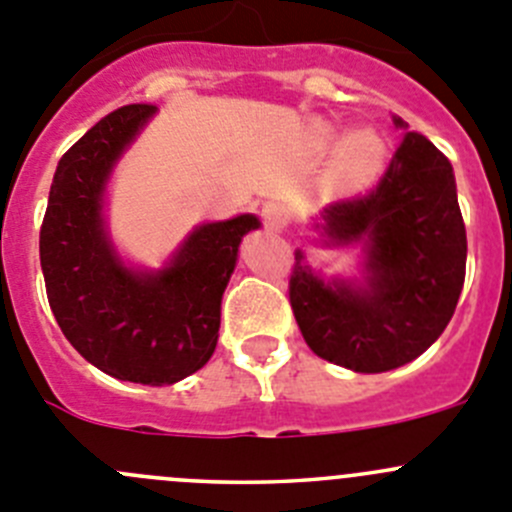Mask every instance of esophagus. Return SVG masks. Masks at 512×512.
<instances>
[{"label": "esophagus", "instance_id": "1", "mask_svg": "<svg viewBox=\"0 0 512 512\" xmlns=\"http://www.w3.org/2000/svg\"><path fill=\"white\" fill-rule=\"evenodd\" d=\"M261 218H264V223L269 228L281 231V228H286V223H289V208L279 201H269L261 208Z\"/></svg>", "mask_w": 512, "mask_h": 512}]
</instances>
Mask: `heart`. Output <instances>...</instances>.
I'll list each match as a JSON object with an SVG mask.
<instances>
[{
    "mask_svg": "<svg viewBox=\"0 0 512 512\" xmlns=\"http://www.w3.org/2000/svg\"><path fill=\"white\" fill-rule=\"evenodd\" d=\"M321 138L332 140V130H321ZM382 143L374 133L369 130H357V133L347 135L342 140L337 150V168L342 180L347 186L359 188L367 186L369 180L379 173V165H382Z\"/></svg>",
    "mask_w": 512,
    "mask_h": 512,
    "instance_id": "b5f03b06",
    "label": "heart"
}]
</instances>
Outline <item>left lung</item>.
Wrapping results in <instances>:
<instances>
[{"label":"left lung","mask_w":512,"mask_h":512,"mask_svg":"<svg viewBox=\"0 0 512 512\" xmlns=\"http://www.w3.org/2000/svg\"><path fill=\"white\" fill-rule=\"evenodd\" d=\"M405 130L377 186L321 211L326 246H364L362 281L319 279L296 253L289 301L316 357L352 372H389L420 357L455 314L467 236L452 165Z\"/></svg>","instance_id":"obj_1"}]
</instances>
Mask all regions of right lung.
I'll return each instance as SVG.
<instances>
[{
	"mask_svg": "<svg viewBox=\"0 0 512 512\" xmlns=\"http://www.w3.org/2000/svg\"><path fill=\"white\" fill-rule=\"evenodd\" d=\"M155 110L118 107L62 155L40 231L47 299L67 342L110 377L150 387L180 382L211 359L238 243L261 226L251 213L203 223L160 271L120 261L102 218L105 186Z\"/></svg>",
	"mask_w": 512,
	"mask_h": 512,
	"instance_id": "right-lung-1",
	"label": "right lung"
}]
</instances>
